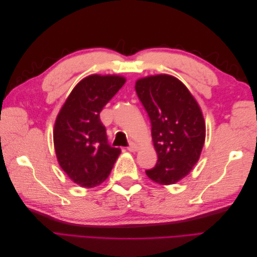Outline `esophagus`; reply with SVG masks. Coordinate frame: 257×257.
<instances>
[{
  "label": "esophagus",
  "instance_id": "1",
  "mask_svg": "<svg viewBox=\"0 0 257 257\" xmlns=\"http://www.w3.org/2000/svg\"><path fill=\"white\" fill-rule=\"evenodd\" d=\"M127 150L131 151V152H135L137 150V145L134 144V143H131L127 147Z\"/></svg>",
  "mask_w": 257,
  "mask_h": 257
}]
</instances>
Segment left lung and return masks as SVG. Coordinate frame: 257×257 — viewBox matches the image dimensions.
Returning a JSON list of instances; mask_svg holds the SVG:
<instances>
[{
  "instance_id": "obj_1",
  "label": "left lung",
  "mask_w": 257,
  "mask_h": 257,
  "mask_svg": "<svg viewBox=\"0 0 257 257\" xmlns=\"http://www.w3.org/2000/svg\"><path fill=\"white\" fill-rule=\"evenodd\" d=\"M135 90L149 115L158 162L146 174L162 185L188 175L203 150L206 125L197 102L185 85L169 75L136 81Z\"/></svg>"
}]
</instances>
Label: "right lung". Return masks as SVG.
Instances as JSON below:
<instances>
[{"instance_id": "add662e5", "label": "right lung", "mask_w": 257, "mask_h": 257, "mask_svg": "<svg viewBox=\"0 0 257 257\" xmlns=\"http://www.w3.org/2000/svg\"><path fill=\"white\" fill-rule=\"evenodd\" d=\"M125 78L91 75L71 92L54 123L53 143L61 168L83 188H94L109 176L121 150L107 141L99 113Z\"/></svg>"}]
</instances>
